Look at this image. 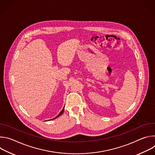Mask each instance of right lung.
<instances>
[{
  "label": "right lung",
  "instance_id": "add662e5",
  "mask_svg": "<svg viewBox=\"0 0 155 155\" xmlns=\"http://www.w3.org/2000/svg\"><path fill=\"white\" fill-rule=\"evenodd\" d=\"M64 108H63V109H62V111H61V112H60V113H59V115H58V116H57V117H55V118H53V119H55V118H58V117H59V116H61V115H62V113H63V112H64ZM53 119H52V120H53Z\"/></svg>",
  "mask_w": 155,
  "mask_h": 155
}]
</instances>
